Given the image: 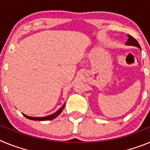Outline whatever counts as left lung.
Returning <instances> with one entry per match:
<instances>
[{
	"mask_svg": "<svg viewBox=\"0 0 150 150\" xmlns=\"http://www.w3.org/2000/svg\"><path fill=\"white\" fill-rule=\"evenodd\" d=\"M127 45H131V46H134L137 48H139L140 50V44L138 43V42L137 41V40L134 39V38L131 35H128V39L126 42Z\"/></svg>",
	"mask_w": 150,
	"mask_h": 150,
	"instance_id": "1",
	"label": "left lung"
}]
</instances>
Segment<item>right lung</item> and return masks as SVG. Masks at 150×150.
Returning <instances> with one entry per match:
<instances>
[{"mask_svg":"<svg viewBox=\"0 0 150 150\" xmlns=\"http://www.w3.org/2000/svg\"><path fill=\"white\" fill-rule=\"evenodd\" d=\"M64 105L62 106V107H61L59 110L57 111V112H55V113H53V114H52V115H50V116H45V117H30V116H26V115H25V114H23V115H24V116H25L26 118H28V120H37V121H45V120H53V119H55L56 116H58L59 114H60L61 112H62V110L64 109Z\"/></svg>","mask_w":150,"mask_h":150,"instance_id":"right-lung-1","label":"right lung"}]
</instances>
